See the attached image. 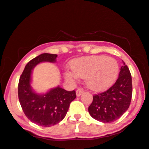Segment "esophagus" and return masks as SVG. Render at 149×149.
Instances as JSON below:
<instances>
[{
    "label": "esophagus",
    "mask_w": 149,
    "mask_h": 149,
    "mask_svg": "<svg viewBox=\"0 0 149 149\" xmlns=\"http://www.w3.org/2000/svg\"><path fill=\"white\" fill-rule=\"evenodd\" d=\"M83 92H84V91H83V89H78V90H77L76 92V96L77 97H80V95H81L83 93Z\"/></svg>",
    "instance_id": "34e87169"
}]
</instances>
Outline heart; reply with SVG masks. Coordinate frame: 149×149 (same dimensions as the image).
<instances>
[{
  "label": "heart",
  "instance_id": "obj_1",
  "mask_svg": "<svg viewBox=\"0 0 149 149\" xmlns=\"http://www.w3.org/2000/svg\"><path fill=\"white\" fill-rule=\"evenodd\" d=\"M71 69L65 72L68 80L86 78V84L93 91H104L114 84L119 74V64L115 59L105 55L80 57L72 61Z\"/></svg>",
  "mask_w": 149,
  "mask_h": 149
}]
</instances>
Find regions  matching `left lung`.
Returning <instances> with one entry per match:
<instances>
[{"instance_id":"obj_1","label":"left lung","mask_w":149,"mask_h":149,"mask_svg":"<svg viewBox=\"0 0 149 149\" xmlns=\"http://www.w3.org/2000/svg\"><path fill=\"white\" fill-rule=\"evenodd\" d=\"M132 95V76L123 62L115 84L102 93L95 95L88 111L94 119L104 123L119 119L127 110Z\"/></svg>"}]
</instances>
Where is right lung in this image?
<instances>
[{"label":"right lung","mask_w":149,"mask_h":149,"mask_svg":"<svg viewBox=\"0 0 149 149\" xmlns=\"http://www.w3.org/2000/svg\"><path fill=\"white\" fill-rule=\"evenodd\" d=\"M57 57L43 53L33 58L26 65L19 80L18 97L22 110L29 120L42 127H50L62 120L76 97L75 90L66 91L59 85L43 94L37 93L32 88V70L40 63H55Z\"/></svg>","instance_id":"obj_1"}]
</instances>
